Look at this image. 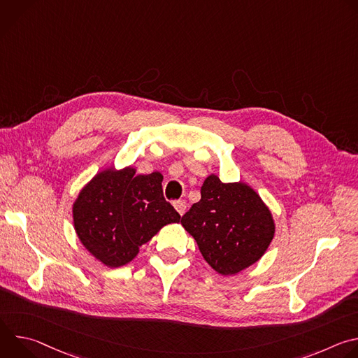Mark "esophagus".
Returning a JSON list of instances; mask_svg holds the SVG:
<instances>
[{
    "mask_svg": "<svg viewBox=\"0 0 358 358\" xmlns=\"http://www.w3.org/2000/svg\"><path fill=\"white\" fill-rule=\"evenodd\" d=\"M173 206H174V208L177 210V213H178L181 217L185 214V210H187L185 201H174Z\"/></svg>",
    "mask_w": 358,
    "mask_h": 358,
    "instance_id": "1",
    "label": "esophagus"
}]
</instances>
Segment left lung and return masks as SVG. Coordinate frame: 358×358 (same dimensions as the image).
Listing matches in <instances>:
<instances>
[{"mask_svg":"<svg viewBox=\"0 0 358 358\" xmlns=\"http://www.w3.org/2000/svg\"><path fill=\"white\" fill-rule=\"evenodd\" d=\"M196 241L206 262L222 276H234L257 264L276 231L269 207L242 181L222 182L210 174L201 187V199L181 218Z\"/></svg>","mask_w":358,"mask_h":358,"instance_id":"1","label":"left lung"}]
</instances>
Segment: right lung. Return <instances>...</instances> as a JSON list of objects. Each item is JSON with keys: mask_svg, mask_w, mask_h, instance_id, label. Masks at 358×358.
<instances>
[{"mask_svg": "<svg viewBox=\"0 0 358 358\" xmlns=\"http://www.w3.org/2000/svg\"><path fill=\"white\" fill-rule=\"evenodd\" d=\"M163 174H136L131 166L99 171L72 206L73 228L85 249L108 268L131 262L163 227L180 214L163 196Z\"/></svg>", "mask_w": 358, "mask_h": 358, "instance_id": "add662e5", "label": "right lung"}]
</instances>
